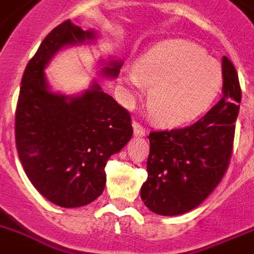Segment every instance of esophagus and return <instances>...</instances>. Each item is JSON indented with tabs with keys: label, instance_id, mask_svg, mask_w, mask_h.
Returning <instances> with one entry per match:
<instances>
[{
	"label": "esophagus",
	"instance_id": "34e87169",
	"mask_svg": "<svg viewBox=\"0 0 254 254\" xmlns=\"http://www.w3.org/2000/svg\"><path fill=\"white\" fill-rule=\"evenodd\" d=\"M133 129H134V134L137 135V137H145V134H146V129L141 125L139 123H133Z\"/></svg>",
	"mask_w": 254,
	"mask_h": 254
}]
</instances>
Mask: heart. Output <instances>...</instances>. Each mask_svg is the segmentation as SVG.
Instances as JSON below:
<instances>
[{
	"label": "heart",
	"mask_w": 254,
	"mask_h": 254,
	"mask_svg": "<svg viewBox=\"0 0 254 254\" xmlns=\"http://www.w3.org/2000/svg\"><path fill=\"white\" fill-rule=\"evenodd\" d=\"M130 96L150 87L147 109L161 124L191 121L208 109L223 87V69L204 50L183 39L154 46L124 71Z\"/></svg>",
	"instance_id": "heart-1"
}]
</instances>
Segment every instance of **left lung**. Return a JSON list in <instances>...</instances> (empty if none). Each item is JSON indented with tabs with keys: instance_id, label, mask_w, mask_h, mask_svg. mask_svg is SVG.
Segmentation results:
<instances>
[{
	"instance_id": "obj_1",
	"label": "left lung",
	"mask_w": 254,
	"mask_h": 254,
	"mask_svg": "<svg viewBox=\"0 0 254 254\" xmlns=\"http://www.w3.org/2000/svg\"><path fill=\"white\" fill-rule=\"evenodd\" d=\"M223 97L192 125L151 131L147 179L141 197L163 216L196 208L216 189L228 169L241 103L237 71L223 58Z\"/></svg>"
}]
</instances>
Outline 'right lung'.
<instances>
[{
	"mask_svg": "<svg viewBox=\"0 0 254 254\" xmlns=\"http://www.w3.org/2000/svg\"><path fill=\"white\" fill-rule=\"evenodd\" d=\"M95 38L69 19L58 25L26 65L15 111V145L26 175L46 199L65 208L103 193L107 161L133 135L129 112L96 81L73 97L49 89L45 68L51 58ZM121 65L111 62L103 75L116 77Z\"/></svg>",
	"mask_w": 254,
	"mask_h": 254,
	"instance_id": "right-lung-1",
	"label": "right lung"
}]
</instances>
